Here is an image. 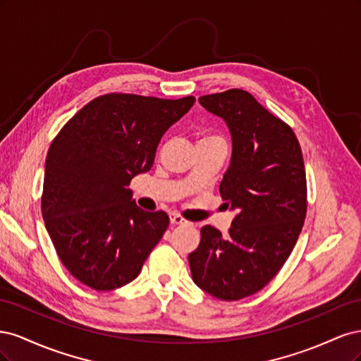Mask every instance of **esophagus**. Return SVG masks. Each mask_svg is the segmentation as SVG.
I'll use <instances>...</instances> for the list:
<instances>
[{"instance_id":"obj_1","label":"esophagus","mask_w":361,"mask_h":361,"mask_svg":"<svg viewBox=\"0 0 361 361\" xmlns=\"http://www.w3.org/2000/svg\"><path fill=\"white\" fill-rule=\"evenodd\" d=\"M170 221H171V224H187L188 221L185 220L183 216H180L179 214H171L170 215Z\"/></svg>"}]
</instances>
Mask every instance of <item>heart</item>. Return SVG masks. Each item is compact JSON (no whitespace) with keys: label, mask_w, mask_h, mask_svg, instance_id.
Returning a JSON list of instances; mask_svg holds the SVG:
<instances>
[{"label":"heart","mask_w":361,"mask_h":361,"mask_svg":"<svg viewBox=\"0 0 361 361\" xmlns=\"http://www.w3.org/2000/svg\"><path fill=\"white\" fill-rule=\"evenodd\" d=\"M202 140H223L220 135H206Z\"/></svg>","instance_id":"obj_1"}]
</instances>
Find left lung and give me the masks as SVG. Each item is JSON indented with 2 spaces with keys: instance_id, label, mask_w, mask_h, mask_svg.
Masks as SVG:
<instances>
[{
  "instance_id": "8db88e82",
  "label": "left lung",
  "mask_w": 361,
  "mask_h": 361,
  "mask_svg": "<svg viewBox=\"0 0 361 361\" xmlns=\"http://www.w3.org/2000/svg\"><path fill=\"white\" fill-rule=\"evenodd\" d=\"M199 102L231 130L232 159L220 194L238 214L227 236L203 226L188 262L195 285L236 301L264 289L297 244L307 212L302 152L292 128L245 90L204 94Z\"/></svg>"
}]
</instances>
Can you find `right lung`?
I'll return each mask as SVG.
<instances>
[{
  "instance_id": "obj_1",
  "label": "right lung",
  "mask_w": 361,
  "mask_h": 361,
  "mask_svg": "<svg viewBox=\"0 0 361 361\" xmlns=\"http://www.w3.org/2000/svg\"><path fill=\"white\" fill-rule=\"evenodd\" d=\"M194 102V96L102 94L54 138L42 215L61 264L82 285L94 290L128 285L167 231L169 215L141 209L128 187L150 170L161 137Z\"/></svg>"
}]
</instances>
